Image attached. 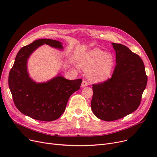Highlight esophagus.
<instances>
[{
  "label": "esophagus",
  "mask_w": 157,
  "mask_h": 157,
  "mask_svg": "<svg viewBox=\"0 0 157 157\" xmlns=\"http://www.w3.org/2000/svg\"><path fill=\"white\" fill-rule=\"evenodd\" d=\"M88 85V83L86 81H83V82H82V83H81V87L84 88V87Z\"/></svg>",
  "instance_id": "esophagus-1"
}]
</instances>
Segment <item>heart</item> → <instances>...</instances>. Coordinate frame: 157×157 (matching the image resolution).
I'll use <instances>...</instances> for the list:
<instances>
[{"instance_id": "b5f03b06", "label": "heart", "mask_w": 157, "mask_h": 157, "mask_svg": "<svg viewBox=\"0 0 157 157\" xmlns=\"http://www.w3.org/2000/svg\"><path fill=\"white\" fill-rule=\"evenodd\" d=\"M79 62L81 67L88 72L90 79L95 83L108 79L114 65L113 55L98 48L92 49L82 55Z\"/></svg>"}]
</instances>
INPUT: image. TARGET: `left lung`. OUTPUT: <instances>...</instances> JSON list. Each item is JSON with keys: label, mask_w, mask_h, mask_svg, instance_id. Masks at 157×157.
Instances as JSON below:
<instances>
[{"label": "left lung", "mask_w": 157, "mask_h": 157, "mask_svg": "<svg viewBox=\"0 0 157 157\" xmlns=\"http://www.w3.org/2000/svg\"><path fill=\"white\" fill-rule=\"evenodd\" d=\"M117 65L110 79L94 84L91 108L102 120L111 121L134 112L140 105L147 78L141 58L121 44L112 43Z\"/></svg>", "instance_id": "1"}]
</instances>
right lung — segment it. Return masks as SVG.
Listing matches in <instances>:
<instances>
[{"instance_id": "right-lung-1", "label": "right lung", "mask_w": 157, "mask_h": 157, "mask_svg": "<svg viewBox=\"0 0 157 157\" xmlns=\"http://www.w3.org/2000/svg\"><path fill=\"white\" fill-rule=\"evenodd\" d=\"M44 44L63 49L60 41L49 39H38L23 46L16 56L8 83L14 103L21 113L37 120L52 121L65 111L69 97L80 88L82 79L69 80L60 74L45 83H37L31 79L27 71L28 59Z\"/></svg>"}]
</instances>
